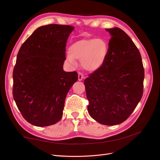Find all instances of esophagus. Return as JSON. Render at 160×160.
<instances>
[{"label": "esophagus", "mask_w": 160, "mask_h": 160, "mask_svg": "<svg viewBox=\"0 0 160 160\" xmlns=\"http://www.w3.org/2000/svg\"><path fill=\"white\" fill-rule=\"evenodd\" d=\"M84 78L83 75L81 73V72H78V80L79 81H82Z\"/></svg>", "instance_id": "1"}]
</instances>
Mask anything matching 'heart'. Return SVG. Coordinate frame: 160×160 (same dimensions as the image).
I'll use <instances>...</instances> for the list:
<instances>
[{
    "label": "heart",
    "instance_id": "1",
    "mask_svg": "<svg viewBox=\"0 0 160 160\" xmlns=\"http://www.w3.org/2000/svg\"><path fill=\"white\" fill-rule=\"evenodd\" d=\"M108 52V42L104 38H83L69 47L66 60L71 66H75L76 60H79L85 70L95 72L103 65Z\"/></svg>",
    "mask_w": 160,
    "mask_h": 160
}]
</instances>
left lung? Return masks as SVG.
Instances as JSON below:
<instances>
[{
    "label": "left lung",
    "instance_id": "obj_1",
    "mask_svg": "<svg viewBox=\"0 0 160 160\" xmlns=\"http://www.w3.org/2000/svg\"><path fill=\"white\" fill-rule=\"evenodd\" d=\"M105 30L111 35L107 58L84 85L91 117L115 125L126 120L141 100L144 69L140 52L127 34L118 27Z\"/></svg>",
    "mask_w": 160,
    "mask_h": 160
}]
</instances>
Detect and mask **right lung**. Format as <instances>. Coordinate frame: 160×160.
<instances>
[{
    "instance_id": "1",
    "label": "right lung",
    "mask_w": 160,
    "mask_h": 160,
    "mask_svg": "<svg viewBox=\"0 0 160 160\" xmlns=\"http://www.w3.org/2000/svg\"><path fill=\"white\" fill-rule=\"evenodd\" d=\"M74 27L51 24L32 32L18 51L13 70L14 100L23 118L38 127L61 119L66 96L78 79L63 71L66 42Z\"/></svg>"
}]
</instances>
